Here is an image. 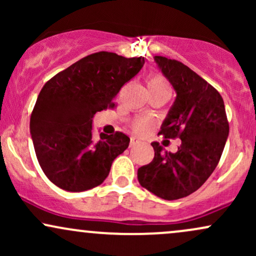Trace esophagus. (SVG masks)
Listing matches in <instances>:
<instances>
[{
    "label": "esophagus",
    "mask_w": 256,
    "mask_h": 256,
    "mask_svg": "<svg viewBox=\"0 0 256 256\" xmlns=\"http://www.w3.org/2000/svg\"><path fill=\"white\" fill-rule=\"evenodd\" d=\"M138 142H140V140H138L136 137H131V140H130V146H136Z\"/></svg>",
    "instance_id": "obj_1"
}]
</instances>
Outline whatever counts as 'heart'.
I'll return each instance as SVG.
<instances>
[{
    "mask_svg": "<svg viewBox=\"0 0 256 256\" xmlns=\"http://www.w3.org/2000/svg\"><path fill=\"white\" fill-rule=\"evenodd\" d=\"M148 90L149 94H156V92H167L170 94V84L166 80V78L161 74H152L148 79ZM152 122L146 119H137L132 122L131 128L132 131L136 134H146L152 128Z\"/></svg>",
    "mask_w": 256,
    "mask_h": 256,
    "instance_id": "b5f03b06",
    "label": "heart"
}]
</instances>
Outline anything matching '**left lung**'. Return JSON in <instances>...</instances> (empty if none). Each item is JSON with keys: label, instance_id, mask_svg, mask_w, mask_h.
<instances>
[{"label": "left lung", "instance_id": "left-lung-1", "mask_svg": "<svg viewBox=\"0 0 256 256\" xmlns=\"http://www.w3.org/2000/svg\"><path fill=\"white\" fill-rule=\"evenodd\" d=\"M177 92L161 126L166 140L179 138L177 152L152 142L150 164L138 168L137 178L146 190L164 200H178L202 186L218 165L228 136L224 100L216 88L183 62L154 56Z\"/></svg>", "mask_w": 256, "mask_h": 256}]
</instances>
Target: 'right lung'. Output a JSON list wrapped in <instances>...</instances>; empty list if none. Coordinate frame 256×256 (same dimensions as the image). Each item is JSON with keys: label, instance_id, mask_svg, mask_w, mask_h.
<instances>
[{"label": "right lung", "instance_id": "obj_1", "mask_svg": "<svg viewBox=\"0 0 256 256\" xmlns=\"http://www.w3.org/2000/svg\"><path fill=\"white\" fill-rule=\"evenodd\" d=\"M144 64V58L116 52L88 55L49 79L40 90L30 131L40 168L67 192H84L104 183L113 160L130 138L122 132L92 137V118L113 108V100Z\"/></svg>", "mask_w": 256, "mask_h": 256}]
</instances>
